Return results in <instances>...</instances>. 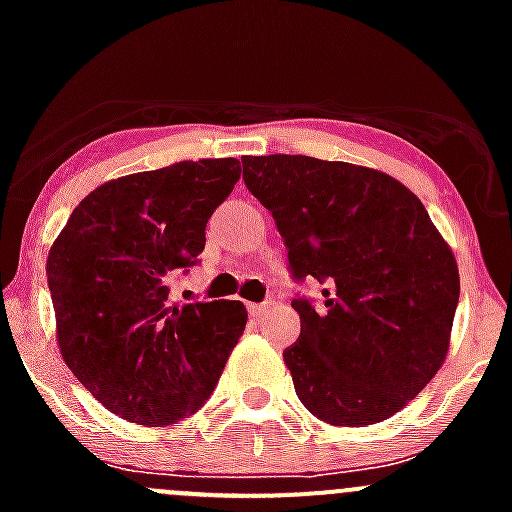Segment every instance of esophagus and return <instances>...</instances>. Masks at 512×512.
Instances as JSON below:
<instances>
[{
	"label": "esophagus",
	"instance_id": "34e87169",
	"mask_svg": "<svg viewBox=\"0 0 512 512\" xmlns=\"http://www.w3.org/2000/svg\"><path fill=\"white\" fill-rule=\"evenodd\" d=\"M270 304H272V302H262V304H250V307H247V309H250V314H252V317H262V314H265V312H267V309H270Z\"/></svg>",
	"mask_w": 512,
	"mask_h": 512
}]
</instances>
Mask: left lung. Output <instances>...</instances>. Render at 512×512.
I'll return each mask as SVG.
<instances>
[{
  "label": "left lung",
  "mask_w": 512,
  "mask_h": 512,
  "mask_svg": "<svg viewBox=\"0 0 512 512\" xmlns=\"http://www.w3.org/2000/svg\"><path fill=\"white\" fill-rule=\"evenodd\" d=\"M242 180L275 218L297 282L302 332L285 349L299 401L332 426L386 421L436 376L461 280L421 200L391 175L342 160L245 156Z\"/></svg>",
  "instance_id": "left-lung-1"
}]
</instances>
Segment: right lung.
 Segmentation results:
<instances>
[{"label": "right lung", "mask_w": 512, "mask_h": 512, "mask_svg": "<svg viewBox=\"0 0 512 512\" xmlns=\"http://www.w3.org/2000/svg\"><path fill=\"white\" fill-rule=\"evenodd\" d=\"M240 180L237 158L180 160L98 185L49 250L66 366L111 414L168 426L218 386L247 324L235 299L168 304V280L205 250V225Z\"/></svg>", "instance_id": "right-lung-1"}]
</instances>
